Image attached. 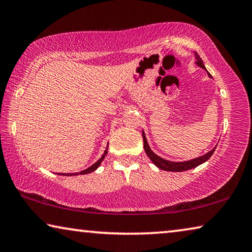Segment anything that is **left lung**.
<instances>
[{"instance_id":"8db88e82","label":"left lung","mask_w":252,"mask_h":252,"mask_svg":"<svg viewBox=\"0 0 252 252\" xmlns=\"http://www.w3.org/2000/svg\"><path fill=\"white\" fill-rule=\"evenodd\" d=\"M195 58H196V62H195L196 63V65L201 67V68H203L204 70H206L204 63H203L202 58L199 57L197 53H195ZM207 75H209V77L212 78V76H211L209 71H207ZM142 138H143V148H145V151L148 155V157H149L150 160L155 163V166H157L159 169H162L166 171H185V170L193 169V168H195V167L202 165V163H204L205 161L209 160V159L211 158V156L213 155L215 148H217V146H218V145L215 146L212 150L209 151V153H206L205 155L201 156V157L190 159V160H186V161H170V160H167V159L159 157L158 155H156L154 151L151 150L149 143H148V141H147L146 133L143 130H142Z\"/></svg>"}]
</instances>
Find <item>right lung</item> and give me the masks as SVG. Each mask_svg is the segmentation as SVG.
<instances>
[{"instance_id": "1", "label": "right lung", "mask_w": 252, "mask_h": 252, "mask_svg": "<svg viewBox=\"0 0 252 252\" xmlns=\"http://www.w3.org/2000/svg\"><path fill=\"white\" fill-rule=\"evenodd\" d=\"M107 148H109V143H107V146H106V149L104 150V153H103L102 157L99 158L96 162H94L93 165H92L91 167H89V168H86L85 170H82V171H79V173H71V174H68V173H67V174L61 173V174H58V175H63V176H77V175H86V174H91V173H93V171H95V170H96V169L98 168L99 165H101V163H102V161L104 160L105 156L107 155Z\"/></svg>"}]
</instances>
